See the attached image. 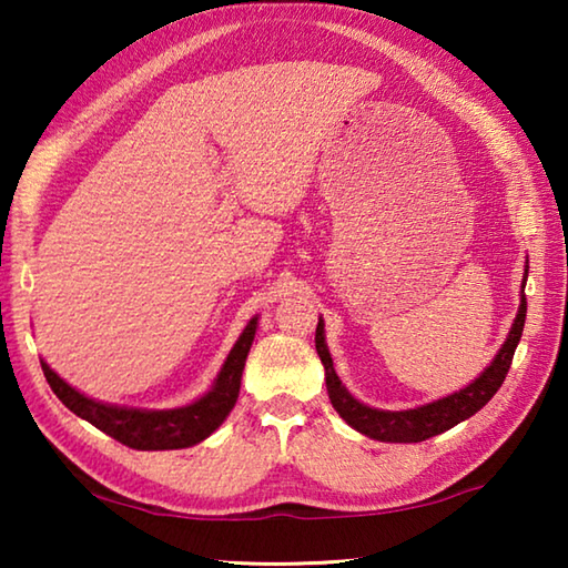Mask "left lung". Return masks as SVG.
Masks as SVG:
<instances>
[{"mask_svg": "<svg viewBox=\"0 0 568 568\" xmlns=\"http://www.w3.org/2000/svg\"><path fill=\"white\" fill-rule=\"evenodd\" d=\"M524 285H526V277H524ZM524 323H526V295H521V307H518L514 328L508 333L504 348L498 351L494 363L488 365V368L464 390L410 410H378L355 400L351 393L341 386L338 373L333 368V358L323 338V323H318V328H315V351H318L323 361L325 386H328L333 408L341 413V418L348 423V426L361 430L363 436L386 440V444H420V440L444 434V430L454 428L456 423L470 418L496 396V390L501 388L508 368H511L514 351L524 333Z\"/></svg>", "mask_w": 568, "mask_h": 568, "instance_id": "left-lung-1", "label": "left lung"}]
</instances>
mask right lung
Instances as JSON below:
<instances>
[{
	"mask_svg": "<svg viewBox=\"0 0 568 568\" xmlns=\"http://www.w3.org/2000/svg\"><path fill=\"white\" fill-rule=\"evenodd\" d=\"M255 338V318L247 323V328L240 335L235 348L230 351L227 361L220 371L213 390L185 408L172 410H138V408H120V406H104V403L92 400L82 396L80 390L57 376L50 365L42 363L44 378L67 408L77 416L90 420L94 428L102 434L112 436L120 444L138 448V450H170V448H187L205 440L213 430L225 420V416L233 410L237 393H240V378H243L245 358L250 345Z\"/></svg>",
	"mask_w": 568,
	"mask_h": 568,
	"instance_id": "right-lung-1",
	"label": "right lung"
}]
</instances>
